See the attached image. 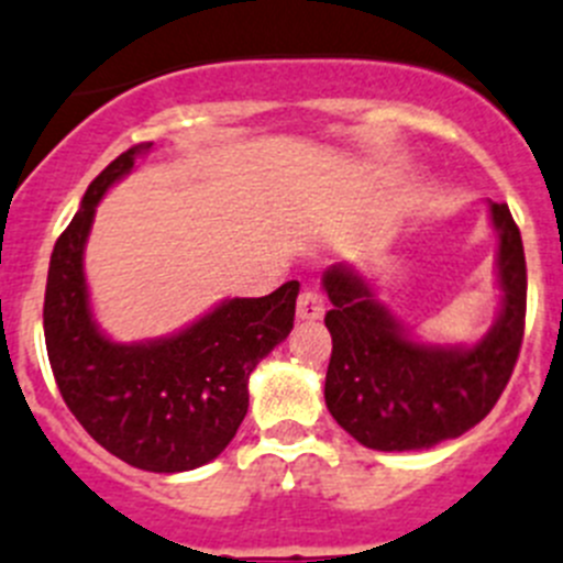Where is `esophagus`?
<instances>
[{
	"label": "esophagus",
	"mask_w": 563,
	"mask_h": 563,
	"mask_svg": "<svg viewBox=\"0 0 563 563\" xmlns=\"http://www.w3.org/2000/svg\"><path fill=\"white\" fill-rule=\"evenodd\" d=\"M322 313H325V300H322V294L306 288V291L297 297V317H300V319H319Z\"/></svg>",
	"instance_id": "1"
}]
</instances>
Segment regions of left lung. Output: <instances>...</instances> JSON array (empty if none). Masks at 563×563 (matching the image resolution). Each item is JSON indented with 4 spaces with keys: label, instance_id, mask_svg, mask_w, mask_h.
<instances>
[{
    "label": "left lung",
    "instance_id": "8db88e82",
    "mask_svg": "<svg viewBox=\"0 0 563 563\" xmlns=\"http://www.w3.org/2000/svg\"><path fill=\"white\" fill-rule=\"evenodd\" d=\"M488 212L499 238L496 283L503 306L474 344L415 339L351 263H333L322 275L331 300L325 325L333 339L328 412L367 449L415 452L460 438L477 427L508 387L525 336L528 266L508 205L488 201Z\"/></svg>",
    "mask_w": 563,
    "mask_h": 563
}]
</instances>
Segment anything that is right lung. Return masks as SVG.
<instances>
[{
    "mask_svg": "<svg viewBox=\"0 0 563 563\" xmlns=\"http://www.w3.org/2000/svg\"><path fill=\"white\" fill-rule=\"evenodd\" d=\"M140 143L89 185L55 241L44 294V339L69 412L106 452L134 468L179 474L210 463L250 409V376L291 333L300 283L266 297H232L170 336L114 342L89 306L84 250L95 210L134 170Z\"/></svg>",
    "mask_w": 563,
    "mask_h": 563,
    "instance_id": "add662e5",
    "label": "right lung"
}]
</instances>
